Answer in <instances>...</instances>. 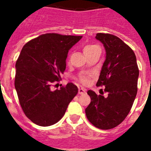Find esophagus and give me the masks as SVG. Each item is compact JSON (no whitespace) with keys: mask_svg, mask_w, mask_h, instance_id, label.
<instances>
[{"mask_svg":"<svg viewBox=\"0 0 151 151\" xmlns=\"http://www.w3.org/2000/svg\"><path fill=\"white\" fill-rule=\"evenodd\" d=\"M86 91H87L86 89L84 88H82V87L78 88V94H85V92H86Z\"/></svg>","mask_w":151,"mask_h":151,"instance_id":"esophagus-1","label":"esophagus"}]
</instances>
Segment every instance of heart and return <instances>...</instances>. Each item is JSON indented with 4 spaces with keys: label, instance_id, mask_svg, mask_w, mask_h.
Instances as JSON below:
<instances>
[{
    "label": "heart",
    "instance_id": "b5f03b06",
    "mask_svg": "<svg viewBox=\"0 0 151 151\" xmlns=\"http://www.w3.org/2000/svg\"><path fill=\"white\" fill-rule=\"evenodd\" d=\"M96 46H94V45H88V46H86L84 48V50H88V49H91L93 48V47H95ZM80 79H81V81H82V82H84V83H86V82H88V78L86 76H82L80 77Z\"/></svg>",
    "mask_w": 151,
    "mask_h": 151
}]
</instances>
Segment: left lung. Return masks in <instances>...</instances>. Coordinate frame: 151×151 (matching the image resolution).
<instances>
[{
    "label": "left lung",
    "mask_w": 151,
    "mask_h": 151,
    "mask_svg": "<svg viewBox=\"0 0 151 151\" xmlns=\"http://www.w3.org/2000/svg\"><path fill=\"white\" fill-rule=\"evenodd\" d=\"M95 38L103 44L106 51L97 85H105L108 96L104 97L94 91H88L91 103L85 114L95 127L110 129L125 119L132 106L138 91L139 70L134 51L120 38L103 33L96 35Z\"/></svg>",
    "instance_id": "8db88e82"
}]
</instances>
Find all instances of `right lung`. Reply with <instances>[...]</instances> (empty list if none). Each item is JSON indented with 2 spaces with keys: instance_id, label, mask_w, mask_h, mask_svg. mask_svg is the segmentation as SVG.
<instances>
[{
  "instance_id": "right-lung-1",
  "label": "right lung",
  "mask_w": 151,
  "mask_h": 151,
  "mask_svg": "<svg viewBox=\"0 0 151 151\" xmlns=\"http://www.w3.org/2000/svg\"><path fill=\"white\" fill-rule=\"evenodd\" d=\"M82 36L48 33L24 45L16 63L15 88L26 116L40 126L57 123L78 93L73 83L52 91L66 69L68 52Z\"/></svg>"
}]
</instances>
